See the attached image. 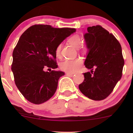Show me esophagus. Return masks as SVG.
Returning a JSON list of instances; mask_svg holds the SVG:
<instances>
[{"mask_svg": "<svg viewBox=\"0 0 133 133\" xmlns=\"http://www.w3.org/2000/svg\"><path fill=\"white\" fill-rule=\"evenodd\" d=\"M66 75H68V76H73L74 75V73H71V72H66Z\"/></svg>", "mask_w": 133, "mask_h": 133, "instance_id": "34e87169", "label": "esophagus"}]
</instances>
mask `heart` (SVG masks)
Returning <instances> with one entry per match:
<instances>
[{
  "instance_id": "obj_1",
  "label": "heart",
  "mask_w": 133,
  "mask_h": 133,
  "mask_svg": "<svg viewBox=\"0 0 133 133\" xmlns=\"http://www.w3.org/2000/svg\"><path fill=\"white\" fill-rule=\"evenodd\" d=\"M68 42L70 43L72 46L78 48L81 46L82 43L81 37L78 35H73L69 38L68 40ZM80 49L82 51H86L88 49V46L86 45H83L80 47ZM61 45H57L55 50V54L57 57H59L61 55ZM83 63V60L81 58H76L74 59H66L61 62L60 65V68L62 70L64 71L74 73L77 72L79 69L82 66Z\"/></svg>"
}]
</instances>
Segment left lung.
<instances>
[{
  "instance_id": "left-lung-1",
  "label": "left lung",
  "mask_w": 133,
  "mask_h": 133,
  "mask_svg": "<svg viewBox=\"0 0 133 133\" xmlns=\"http://www.w3.org/2000/svg\"><path fill=\"white\" fill-rule=\"evenodd\" d=\"M87 31L84 37L89 52L85 65L91 72L83 73L84 81L79 88L89 99L102 101L121 79L124 59L121 45L111 33L101 25L88 27Z\"/></svg>"
}]
</instances>
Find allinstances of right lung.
<instances>
[{
  "label": "right lung",
  "mask_w": 133,
  "mask_h": 133,
  "mask_svg": "<svg viewBox=\"0 0 133 133\" xmlns=\"http://www.w3.org/2000/svg\"><path fill=\"white\" fill-rule=\"evenodd\" d=\"M75 31V28L34 25L22 34L12 52L11 70L16 85L27 101L41 104L55 93L65 72L45 70L57 68L56 47Z\"/></svg>",
  "instance_id": "add662e5"
}]
</instances>
